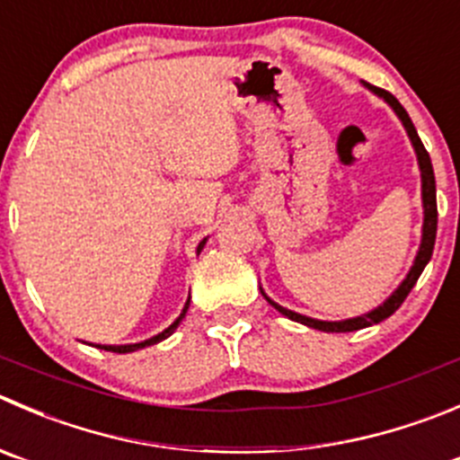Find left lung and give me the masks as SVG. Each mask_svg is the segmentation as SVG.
<instances>
[{
  "mask_svg": "<svg viewBox=\"0 0 460 460\" xmlns=\"http://www.w3.org/2000/svg\"><path fill=\"white\" fill-rule=\"evenodd\" d=\"M364 87L371 89L376 96H380L382 101H385L386 105L395 111V117L402 121L409 141H411V146H413V153H416V159H418V168H420V184H422V213H425V217H422V238H420V247H418L416 258H413L411 270H409V274L404 276L402 283H400L398 288L391 292V296L386 298L385 303H380L377 307H373V310L367 312V314L350 316V319H341V321L312 319V316L298 314V312L279 305V303L271 301V298L267 296L261 288L262 296L267 298V303H270V305H274L280 314H285L288 319H292V321H298V323L307 325V328L321 330V332H353V330L368 328V325L380 323V321L389 319V316L394 314L400 305H402V301L407 298V294L411 292V288L416 285V280L420 279L422 270H425L427 262H429V258H431V253H434L436 225H438V208H436V180H434V168H431L429 153H427L425 146H422L420 137H418L416 128H413L411 119H409V114H407V110L400 105L398 98H395L394 93L385 92V89H380V87H373V84H368V83H364Z\"/></svg>",
  "mask_w": 460,
  "mask_h": 460,
  "instance_id": "8db88e82",
  "label": "left lung"
}]
</instances>
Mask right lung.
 <instances>
[{
  "label": "right lung",
  "mask_w": 460,
  "mask_h": 460,
  "mask_svg": "<svg viewBox=\"0 0 460 460\" xmlns=\"http://www.w3.org/2000/svg\"><path fill=\"white\" fill-rule=\"evenodd\" d=\"M207 240H208V238H204L202 243L198 244V253L202 252V249H204V244H207ZM189 303H190V296L186 298V303H184V310L180 312V316H177V319L172 321V323L168 325V328L164 330V332L155 334V337L146 339V341H139V343H121V346H102V343H96V349H102V350H111V353H135V350H139V349H146V346H155V343L164 341V339H166V337H171V334L175 332V330H177V325H180V323H181V319H184V316H186V310H189Z\"/></svg>",
  "instance_id": "add662e5"
}]
</instances>
